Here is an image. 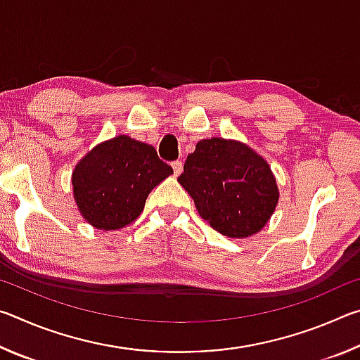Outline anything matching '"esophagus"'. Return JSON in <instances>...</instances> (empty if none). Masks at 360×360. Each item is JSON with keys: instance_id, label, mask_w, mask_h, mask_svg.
Returning <instances> with one entry per match:
<instances>
[{"instance_id": "34e87169", "label": "esophagus", "mask_w": 360, "mask_h": 360, "mask_svg": "<svg viewBox=\"0 0 360 360\" xmlns=\"http://www.w3.org/2000/svg\"><path fill=\"white\" fill-rule=\"evenodd\" d=\"M172 167L174 169V176H179L182 173V162L181 160H176L172 163Z\"/></svg>"}]
</instances>
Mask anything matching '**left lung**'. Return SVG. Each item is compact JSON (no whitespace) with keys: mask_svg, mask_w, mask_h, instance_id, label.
<instances>
[{"mask_svg":"<svg viewBox=\"0 0 360 360\" xmlns=\"http://www.w3.org/2000/svg\"><path fill=\"white\" fill-rule=\"evenodd\" d=\"M178 181L198 214L229 238H248L260 231L279 200L276 178L265 158L235 139L198 141Z\"/></svg>","mask_w":360,"mask_h":360,"instance_id":"8db88e82","label":"left lung"}]
</instances>
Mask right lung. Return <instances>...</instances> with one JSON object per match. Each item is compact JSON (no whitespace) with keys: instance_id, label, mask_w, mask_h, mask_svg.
Returning a JSON list of instances; mask_svg holds the SVG:
<instances>
[{"instance_id":"obj_1","label":"right lung","mask_w":360,"mask_h":360,"mask_svg":"<svg viewBox=\"0 0 360 360\" xmlns=\"http://www.w3.org/2000/svg\"><path fill=\"white\" fill-rule=\"evenodd\" d=\"M173 168L152 146L119 135L96 144L72 169L75 202L81 216L98 230H119L144 210L148 195Z\"/></svg>"}]
</instances>
